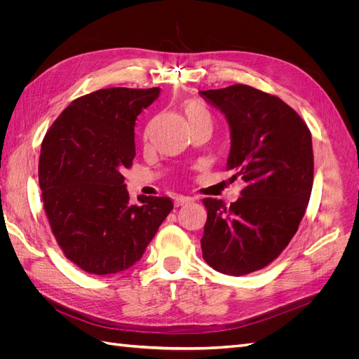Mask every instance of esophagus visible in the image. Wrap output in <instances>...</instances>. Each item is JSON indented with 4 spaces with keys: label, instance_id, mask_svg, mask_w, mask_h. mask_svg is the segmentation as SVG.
<instances>
[{
    "label": "esophagus",
    "instance_id": "esophagus-1",
    "mask_svg": "<svg viewBox=\"0 0 359 359\" xmlns=\"http://www.w3.org/2000/svg\"><path fill=\"white\" fill-rule=\"evenodd\" d=\"M194 199L190 198V196H177L175 198V206H181V205H186V203H190L193 202Z\"/></svg>",
    "mask_w": 359,
    "mask_h": 359
}]
</instances>
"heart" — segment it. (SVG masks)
<instances>
[{
  "label": "heart",
  "mask_w": 359,
  "mask_h": 359,
  "mask_svg": "<svg viewBox=\"0 0 359 359\" xmlns=\"http://www.w3.org/2000/svg\"><path fill=\"white\" fill-rule=\"evenodd\" d=\"M186 115L189 118V123H194V121H199V119H210L211 121V115L208 112L206 107L198 102H190L186 106Z\"/></svg>",
  "instance_id": "obj_1"
}]
</instances>
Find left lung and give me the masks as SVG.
<instances>
[{
  "mask_svg": "<svg viewBox=\"0 0 359 359\" xmlns=\"http://www.w3.org/2000/svg\"><path fill=\"white\" fill-rule=\"evenodd\" d=\"M231 128L227 170L245 187L229 208L205 198L208 217L201 240L205 262L219 273L262 269L287 247L306 214L313 187L311 133L276 95L248 85L201 91Z\"/></svg>",
  "mask_w": 359,
  "mask_h": 359,
  "instance_id": "1",
  "label": "left lung"
}]
</instances>
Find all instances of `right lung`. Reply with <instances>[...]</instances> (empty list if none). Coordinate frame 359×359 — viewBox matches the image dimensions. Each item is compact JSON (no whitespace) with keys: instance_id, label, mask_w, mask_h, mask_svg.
<instances>
[{"instance_id":"right-lung-1","label":"right lung","mask_w":359,"mask_h":359,"mask_svg":"<svg viewBox=\"0 0 359 359\" xmlns=\"http://www.w3.org/2000/svg\"><path fill=\"white\" fill-rule=\"evenodd\" d=\"M160 88H106L72 102L41 142L39 184L53 236L85 273L116 274L142 257L173 210L169 198L130 202L123 170L136 156L137 115Z\"/></svg>"}]
</instances>
